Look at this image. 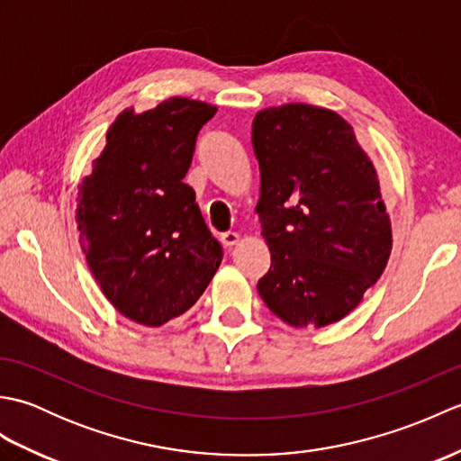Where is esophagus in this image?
Returning a JSON list of instances; mask_svg holds the SVG:
<instances>
[{"label":"esophagus","mask_w":461,"mask_h":461,"mask_svg":"<svg viewBox=\"0 0 461 461\" xmlns=\"http://www.w3.org/2000/svg\"><path fill=\"white\" fill-rule=\"evenodd\" d=\"M238 241H240V233L238 231H225V233H221V243H223L225 248L238 246Z\"/></svg>","instance_id":"1"}]
</instances>
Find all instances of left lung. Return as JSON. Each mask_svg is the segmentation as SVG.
<instances>
[{
  "label": "left lung",
  "instance_id": "1",
  "mask_svg": "<svg viewBox=\"0 0 461 461\" xmlns=\"http://www.w3.org/2000/svg\"><path fill=\"white\" fill-rule=\"evenodd\" d=\"M251 142L256 212L271 251L259 295L291 327H327L358 305L393 251L375 166L352 126L322 106L259 111Z\"/></svg>",
  "mask_w": 461,
  "mask_h": 461
}]
</instances>
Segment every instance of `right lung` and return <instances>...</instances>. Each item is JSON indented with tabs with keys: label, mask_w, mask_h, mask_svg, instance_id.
<instances>
[{
	"label": "right lung",
	"mask_w": 461,
	"mask_h": 461,
	"mask_svg": "<svg viewBox=\"0 0 461 461\" xmlns=\"http://www.w3.org/2000/svg\"><path fill=\"white\" fill-rule=\"evenodd\" d=\"M218 111L172 96L124 109L77 194L81 249L111 305L139 325L184 315L221 263V246L184 184L195 136Z\"/></svg>",
	"instance_id": "right-lung-1"
}]
</instances>
